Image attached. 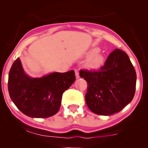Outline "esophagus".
<instances>
[{
    "label": "esophagus",
    "mask_w": 148,
    "mask_h": 148,
    "mask_svg": "<svg viewBox=\"0 0 148 148\" xmlns=\"http://www.w3.org/2000/svg\"><path fill=\"white\" fill-rule=\"evenodd\" d=\"M75 77L76 79H79L80 77H79V71L77 69H75Z\"/></svg>",
    "instance_id": "1"
}]
</instances>
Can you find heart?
I'll use <instances>...</instances> for the list:
<instances>
[{
  "instance_id": "heart-1",
  "label": "heart",
  "mask_w": 148,
  "mask_h": 148,
  "mask_svg": "<svg viewBox=\"0 0 148 148\" xmlns=\"http://www.w3.org/2000/svg\"><path fill=\"white\" fill-rule=\"evenodd\" d=\"M100 49L94 48L88 52V58L86 61V66L90 69L96 70L102 67L105 62V56L101 53Z\"/></svg>"
}]
</instances>
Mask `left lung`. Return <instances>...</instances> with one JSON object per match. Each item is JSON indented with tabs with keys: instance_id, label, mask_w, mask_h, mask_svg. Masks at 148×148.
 Returning <instances> with one entry per match:
<instances>
[{
	"instance_id": "8db88e82",
	"label": "left lung",
	"mask_w": 148,
	"mask_h": 148,
	"mask_svg": "<svg viewBox=\"0 0 148 148\" xmlns=\"http://www.w3.org/2000/svg\"><path fill=\"white\" fill-rule=\"evenodd\" d=\"M88 83L86 104L95 114L108 116L119 112L132 101L135 92L136 72L124 51L115 49L98 71L80 70Z\"/></svg>"
}]
</instances>
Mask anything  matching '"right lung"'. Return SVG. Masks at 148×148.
<instances>
[{"label": "right lung", "instance_id": "1", "mask_svg": "<svg viewBox=\"0 0 148 148\" xmlns=\"http://www.w3.org/2000/svg\"><path fill=\"white\" fill-rule=\"evenodd\" d=\"M75 80L74 71L52 73L32 78L24 71L17 58L9 73L8 90L15 106L32 118H47L59 110L62 94Z\"/></svg>", "mask_w": 148, "mask_h": 148}]
</instances>
